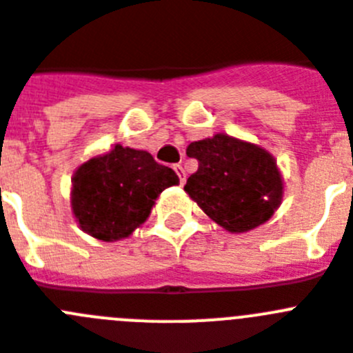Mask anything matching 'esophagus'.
I'll return each mask as SVG.
<instances>
[{"label": "esophagus", "instance_id": "34e87169", "mask_svg": "<svg viewBox=\"0 0 353 353\" xmlns=\"http://www.w3.org/2000/svg\"><path fill=\"white\" fill-rule=\"evenodd\" d=\"M174 170H176V174H177V176H179L181 184H184V181H186V172H184L183 165L176 163V165H174Z\"/></svg>", "mask_w": 353, "mask_h": 353}]
</instances>
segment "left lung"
Returning a JSON list of instances; mask_svg holds the SVG:
<instances>
[{
	"label": "left lung",
	"mask_w": 353,
	"mask_h": 353,
	"mask_svg": "<svg viewBox=\"0 0 353 353\" xmlns=\"http://www.w3.org/2000/svg\"><path fill=\"white\" fill-rule=\"evenodd\" d=\"M199 169L184 192L212 221L232 234L256 228L283 199V179L271 153L227 133L192 142L186 149Z\"/></svg>",
	"instance_id": "8db88e82"
}]
</instances>
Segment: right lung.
I'll list each match as a JSON object with an SVG mask.
<instances>
[{
    "instance_id": "add662e5",
    "label": "right lung",
    "mask_w": 353,
    "mask_h": 353,
    "mask_svg": "<svg viewBox=\"0 0 353 353\" xmlns=\"http://www.w3.org/2000/svg\"><path fill=\"white\" fill-rule=\"evenodd\" d=\"M179 177L148 151L116 144L75 170L72 211L79 227L94 239H125L148 220L154 200Z\"/></svg>"
}]
</instances>
